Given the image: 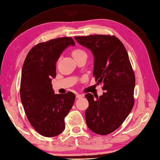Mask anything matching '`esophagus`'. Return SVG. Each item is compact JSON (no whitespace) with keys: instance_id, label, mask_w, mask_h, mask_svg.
Here are the masks:
<instances>
[{"instance_id":"34e87169","label":"esophagus","mask_w":160,"mask_h":160,"mask_svg":"<svg viewBox=\"0 0 160 160\" xmlns=\"http://www.w3.org/2000/svg\"><path fill=\"white\" fill-rule=\"evenodd\" d=\"M83 96V94H77L76 95V98H82Z\"/></svg>"}]
</instances>
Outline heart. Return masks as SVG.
Segmentation results:
<instances>
[{"mask_svg": "<svg viewBox=\"0 0 160 160\" xmlns=\"http://www.w3.org/2000/svg\"><path fill=\"white\" fill-rule=\"evenodd\" d=\"M72 55L75 60H77L78 58L83 56H87V53L84 50L81 49H75L72 52Z\"/></svg>", "mask_w": 160, "mask_h": 160, "instance_id": "obj_1", "label": "heart"}]
</instances>
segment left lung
Instances as JSON below:
<instances>
[{"instance_id":"left-lung-1","label":"left lung","mask_w":160,"mask_h":160,"mask_svg":"<svg viewBox=\"0 0 160 160\" xmlns=\"http://www.w3.org/2000/svg\"><path fill=\"white\" fill-rule=\"evenodd\" d=\"M75 38L92 52L93 76L105 90L102 96H96V99L92 93L85 96L89 102L85 114L86 123L96 134H109L122 126L134 104L135 75L129 56L122 42L113 35Z\"/></svg>"}]
</instances>
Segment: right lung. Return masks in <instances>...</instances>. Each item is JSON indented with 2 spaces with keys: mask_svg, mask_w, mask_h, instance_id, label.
<instances>
[{
  "mask_svg": "<svg viewBox=\"0 0 160 160\" xmlns=\"http://www.w3.org/2000/svg\"><path fill=\"white\" fill-rule=\"evenodd\" d=\"M71 45H75L71 37L39 42L29 51L23 64L20 82L23 107L31 126L46 137L63 132L64 118L75 100L71 92L55 94L52 85V79L56 76V62Z\"/></svg>",
  "mask_w": 160,
  "mask_h": 160,
  "instance_id": "obj_1",
  "label": "right lung"
}]
</instances>
